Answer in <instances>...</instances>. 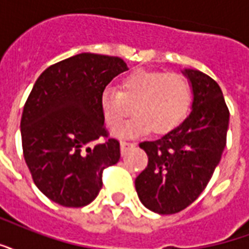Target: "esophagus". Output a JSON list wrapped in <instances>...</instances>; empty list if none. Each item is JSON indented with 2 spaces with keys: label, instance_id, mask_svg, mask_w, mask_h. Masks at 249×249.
Here are the masks:
<instances>
[{
  "label": "esophagus",
  "instance_id": "obj_1",
  "mask_svg": "<svg viewBox=\"0 0 249 249\" xmlns=\"http://www.w3.org/2000/svg\"><path fill=\"white\" fill-rule=\"evenodd\" d=\"M120 146H121V154L124 155L125 153H126V151H128V150L130 149V147H134V146H136V143H134V142L121 141Z\"/></svg>",
  "mask_w": 249,
  "mask_h": 249
}]
</instances>
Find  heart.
<instances>
[{"label":"heart","mask_w":249,"mask_h":249,"mask_svg":"<svg viewBox=\"0 0 249 249\" xmlns=\"http://www.w3.org/2000/svg\"><path fill=\"white\" fill-rule=\"evenodd\" d=\"M192 104V86L181 73L136 69L120 81L119 91L111 87L100 95V108L108 128L115 129L132 113L137 115L117 129L119 136L147 132L157 134L175 129L187 117Z\"/></svg>","instance_id":"heart-1"}]
</instances>
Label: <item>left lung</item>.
<instances>
[{
    "label": "left lung",
    "mask_w": 249,
    "mask_h": 249,
    "mask_svg": "<svg viewBox=\"0 0 249 249\" xmlns=\"http://www.w3.org/2000/svg\"><path fill=\"white\" fill-rule=\"evenodd\" d=\"M184 73L193 89L191 115L159 140L140 143L149 162L136 179V191L158 214L179 213L198 198L226 146L230 112L221 87L202 71Z\"/></svg>",
    "instance_id": "obj_1"
}]
</instances>
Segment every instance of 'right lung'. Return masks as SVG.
Returning <instances> with one entry per match:
<instances>
[{
	"label": "right lung",
	"mask_w": 249,
	"mask_h": 249,
	"mask_svg": "<svg viewBox=\"0 0 249 249\" xmlns=\"http://www.w3.org/2000/svg\"><path fill=\"white\" fill-rule=\"evenodd\" d=\"M125 70L120 57L79 53L36 79L20 119L22 147L34 183L53 202L89 205L103 171L119 162L120 142L104 126L100 95Z\"/></svg>",
	"instance_id": "obj_1"
}]
</instances>
